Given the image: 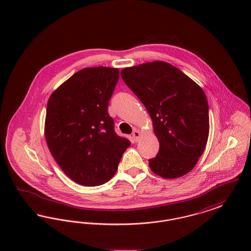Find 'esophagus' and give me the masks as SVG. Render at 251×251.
<instances>
[{
    "label": "esophagus",
    "instance_id": "obj_1",
    "mask_svg": "<svg viewBox=\"0 0 251 251\" xmlns=\"http://www.w3.org/2000/svg\"><path fill=\"white\" fill-rule=\"evenodd\" d=\"M132 137L135 141H138L139 137H140V131H137V130H134L132 131Z\"/></svg>",
    "mask_w": 251,
    "mask_h": 251
}]
</instances>
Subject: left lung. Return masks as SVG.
<instances>
[{
	"mask_svg": "<svg viewBox=\"0 0 251 251\" xmlns=\"http://www.w3.org/2000/svg\"><path fill=\"white\" fill-rule=\"evenodd\" d=\"M120 75L152 120L160 148L149 160L151 169L165 179L191 171L209 135V107L202 89L179 69L161 61L125 68Z\"/></svg>",
	"mask_w": 251,
	"mask_h": 251,
	"instance_id": "obj_1",
	"label": "left lung"
}]
</instances>
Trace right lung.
Segmentation results:
<instances>
[{"instance_id": "1", "label": "right lung", "mask_w": 251, "mask_h": 251, "mask_svg": "<svg viewBox=\"0 0 251 251\" xmlns=\"http://www.w3.org/2000/svg\"><path fill=\"white\" fill-rule=\"evenodd\" d=\"M119 78L118 69L86 68L72 75L49 99L45 137L50 151L79 184L107 182L131 145L116 133L108 113Z\"/></svg>"}]
</instances>
